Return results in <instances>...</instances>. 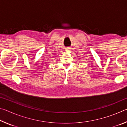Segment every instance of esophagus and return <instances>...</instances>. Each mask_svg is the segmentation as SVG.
I'll return each instance as SVG.
<instances>
[{"label":"esophagus","mask_w":127,"mask_h":127,"mask_svg":"<svg viewBox=\"0 0 127 127\" xmlns=\"http://www.w3.org/2000/svg\"><path fill=\"white\" fill-rule=\"evenodd\" d=\"M71 48H70V47H68L67 48H66L65 50H66V51H70L71 50Z\"/></svg>","instance_id":"1"}]
</instances>
